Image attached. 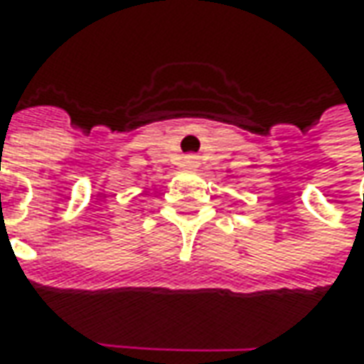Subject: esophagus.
Returning a JSON list of instances; mask_svg holds the SVG:
<instances>
[{"label":"esophagus","instance_id":"1","mask_svg":"<svg viewBox=\"0 0 364 364\" xmlns=\"http://www.w3.org/2000/svg\"><path fill=\"white\" fill-rule=\"evenodd\" d=\"M184 166H188V168L198 166V156H196V154H188V156H184Z\"/></svg>","mask_w":364,"mask_h":364}]
</instances>
